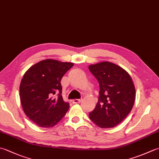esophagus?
I'll return each instance as SVG.
<instances>
[{
    "instance_id": "obj_1",
    "label": "esophagus",
    "mask_w": 159,
    "mask_h": 159,
    "mask_svg": "<svg viewBox=\"0 0 159 159\" xmlns=\"http://www.w3.org/2000/svg\"><path fill=\"white\" fill-rule=\"evenodd\" d=\"M82 101V99H74L72 100V102L74 104H77V103H80Z\"/></svg>"
}]
</instances>
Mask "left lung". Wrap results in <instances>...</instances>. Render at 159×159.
Listing matches in <instances>:
<instances>
[{
    "label": "left lung",
    "instance_id": "left-lung-1",
    "mask_svg": "<svg viewBox=\"0 0 159 159\" xmlns=\"http://www.w3.org/2000/svg\"><path fill=\"white\" fill-rule=\"evenodd\" d=\"M89 70L100 86L98 101L89 118L100 128H113L133 109L135 100L133 80L126 71L110 62L91 65Z\"/></svg>",
    "mask_w": 159,
    "mask_h": 159
}]
</instances>
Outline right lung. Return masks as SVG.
<instances>
[{
	"label": "right lung",
	"mask_w": 159,
	"mask_h": 159,
	"mask_svg": "<svg viewBox=\"0 0 159 159\" xmlns=\"http://www.w3.org/2000/svg\"><path fill=\"white\" fill-rule=\"evenodd\" d=\"M73 66L72 63L46 59L30 67L23 76L20 86L22 109L38 126H54L68 111L70 104L63 99L61 80Z\"/></svg>",
	"instance_id": "obj_1"
}]
</instances>
